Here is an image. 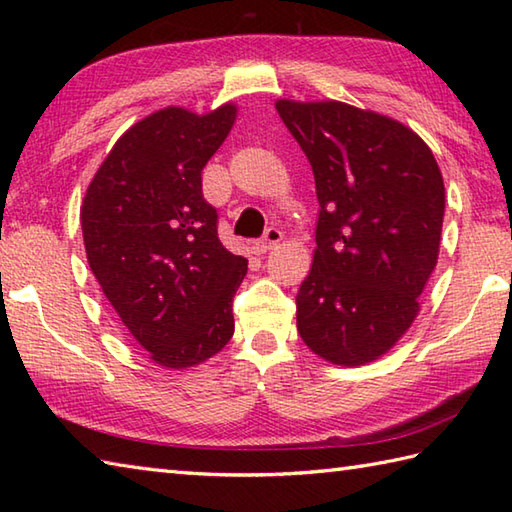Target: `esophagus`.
I'll use <instances>...</instances> for the list:
<instances>
[{
    "label": "esophagus",
    "mask_w": 512,
    "mask_h": 512,
    "mask_svg": "<svg viewBox=\"0 0 512 512\" xmlns=\"http://www.w3.org/2000/svg\"><path fill=\"white\" fill-rule=\"evenodd\" d=\"M281 237H284V235H281L279 228H268L262 242L257 244V253L264 255V253H268V250H273L281 242Z\"/></svg>",
    "instance_id": "esophagus-1"
}]
</instances>
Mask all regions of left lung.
<instances>
[{
  "instance_id": "1",
  "label": "left lung",
  "mask_w": 512,
  "mask_h": 512,
  "mask_svg": "<svg viewBox=\"0 0 512 512\" xmlns=\"http://www.w3.org/2000/svg\"><path fill=\"white\" fill-rule=\"evenodd\" d=\"M275 107L310 160L321 206L297 330L323 361L367 365L416 321L438 264L440 167L391 116L341 101L279 99Z\"/></svg>"
}]
</instances>
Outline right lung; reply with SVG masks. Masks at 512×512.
<instances>
[{
    "label": "right lung",
    "instance_id": "add662e5",
    "mask_svg": "<svg viewBox=\"0 0 512 512\" xmlns=\"http://www.w3.org/2000/svg\"><path fill=\"white\" fill-rule=\"evenodd\" d=\"M237 105L206 114L169 105L116 140L81 204L88 264L154 363L209 361L235 332L233 297L248 259L217 237L202 169L233 129Z\"/></svg>",
    "mask_w": 512,
    "mask_h": 512
}]
</instances>
